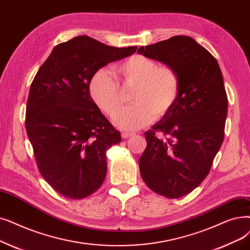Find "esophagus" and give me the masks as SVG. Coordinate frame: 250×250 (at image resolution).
Masks as SVG:
<instances>
[{"label": "esophagus", "instance_id": "obj_1", "mask_svg": "<svg viewBox=\"0 0 250 250\" xmlns=\"http://www.w3.org/2000/svg\"><path fill=\"white\" fill-rule=\"evenodd\" d=\"M133 136H134V133H128V132H123L122 133L123 139H127V138H131Z\"/></svg>", "mask_w": 250, "mask_h": 250}]
</instances>
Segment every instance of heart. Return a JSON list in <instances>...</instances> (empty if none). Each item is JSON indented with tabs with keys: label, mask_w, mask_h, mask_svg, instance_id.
Here are the masks:
<instances>
[{
	"label": "heart",
	"mask_w": 250,
	"mask_h": 250,
	"mask_svg": "<svg viewBox=\"0 0 250 250\" xmlns=\"http://www.w3.org/2000/svg\"><path fill=\"white\" fill-rule=\"evenodd\" d=\"M122 81L135 83L134 105L123 108L114 124L124 131H136L148 125L156 115L162 116L176 103L180 93V79L176 70L167 65L143 55H134L114 67ZM93 101L108 116H113L122 104L121 86L108 69L97 71L90 83Z\"/></svg>",
	"instance_id": "1"
}]
</instances>
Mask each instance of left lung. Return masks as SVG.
Instances as JSON below:
<instances>
[{
    "instance_id": "obj_1",
    "label": "left lung",
    "mask_w": 250,
    "mask_h": 250,
    "mask_svg": "<svg viewBox=\"0 0 250 250\" xmlns=\"http://www.w3.org/2000/svg\"><path fill=\"white\" fill-rule=\"evenodd\" d=\"M140 55L176 70L180 93L173 106L145 133L139 159L146 185L167 198H179L208 175L225 135L228 98L219 63L194 39L175 36L138 49ZM162 131L165 137L155 133Z\"/></svg>"
}]
</instances>
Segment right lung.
<instances>
[{
    "label": "right lung",
    "mask_w": 250,
    "mask_h": 250,
    "mask_svg": "<svg viewBox=\"0 0 250 250\" xmlns=\"http://www.w3.org/2000/svg\"><path fill=\"white\" fill-rule=\"evenodd\" d=\"M136 50L75 37L53 49L32 81L26 133L42 177L65 197L84 198L104 182L106 151L122 137L93 101L90 83L100 68Z\"/></svg>",
    "instance_id": "1"
}]
</instances>
